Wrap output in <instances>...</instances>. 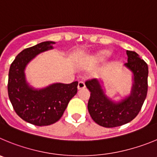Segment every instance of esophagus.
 I'll use <instances>...</instances> for the list:
<instances>
[{"instance_id": "obj_1", "label": "esophagus", "mask_w": 157, "mask_h": 157, "mask_svg": "<svg viewBox=\"0 0 157 157\" xmlns=\"http://www.w3.org/2000/svg\"><path fill=\"white\" fill-rule=\"evenodd\" d=\"M85 87V84H84V81H80L78 83V86H77V88L79 89V90H80V89H83Z\"/></svg>"}]
</instances>
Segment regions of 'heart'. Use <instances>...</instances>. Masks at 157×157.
Here are the masks:
<instances>
[{"label":"heart","mask_w":157,"mask_h":157,"mask_svg":"<svg viewBox=\"0 0 157 157\" xmlns=\"http://www.w3.org/2000/svg\"><path fill=\"white\" fill-rule=\"evenodd\" d=\"M109 54H110V52H109L108 50L100 51V52H98V53L94 56V59H98V60H101V59H105V58L107 57Z\"/></svg>","instance_id":"1"}]
</instances>
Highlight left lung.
<instances>
[{
    "label": "left lung",
    "instance_id": "obj_1",
    "mask_svg": "<svg viewBox=\"0 0 157 157\" xmlns=\"http://www.w3.org/2000/svg\"><path fill=\"white\" fill-rule=\"evenodd\" d=\"M128 63L124 66L133 73V85L129 96L120 101H113L105 94L98 79L85 82L91 92L87 109L93 121L105 128L128 124L140 112L148 91V65L135 52L127 51Z\"/></svg>",
    "mask_w": 157,
    "mask_h": 157
}]
</instances>
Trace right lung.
Listing matches in <instances>:
<instances>
[{
	"label": "right lung",
	"instance_id": "obj_1",
	"mask_svg": "<svg viewBox=\"0 0 157 157\" xmlns=\"http://www.w3.org/2000/svg\"><path fill=\"white\" fill-rule=\"evenodd\" d=\"M53 41H44L24 49L11 64L8 73V97L17 115L36 126H47L57 122L69 101L77 92L78 82L52 84L35 89L26 80L25 69L35 56L53 48Z\"/></svg>",
	"mask_w": 157,
	"mask_h": 157
}]
</instances>
